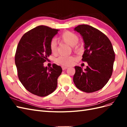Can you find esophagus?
Returning <instances> with one entry per match:
<instances>
[{
  "label": "esophagus",
  "instance_id": "34e87169",
  "mask_svg": "<svg viewBox=\"0 0 127 127\" xmlns=\"http://www.w3.org/2000/svg\"><path fill=\"white\" fill-rule=\"evenodd\" d=\"M62 70H65L67 69V68L68 67H66V66H62Z\"/></svg>",
  "mask_w": 127,
  "mask_h": 127
}]
</instances>
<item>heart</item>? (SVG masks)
<instances>
[{
  "mask_svg": "<svg viewBox=\"0 0 127 127\" xmlns=\"http://www.w3.org/2000/svg\"><path fill=\"white\" fill-rule=\"evenodd\" d=\"M60 39L62 41L66 43L73 48L76 50H79L80 49L79 45H76L78 42V36L73 32L70 31H66L61 35ZM49 49L50 52L53 54H55L57 52V43L55 40H53L50 42ZM75 58L73 56H61L58 57L56 61L63 66H70L73 64L75 62Z\"/></svg>",
  "mask_w": 127,
  "mask_h": 127,
  "instance_id": "heart-1",
  "label": "heart"
}]
</instances>
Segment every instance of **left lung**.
Wrapping results in <instances>:
<instances>
[{"mask_svg": "<svg viewBox=\"0 0 127 127\" xmlns=\"http://www.w3.org/2000/svg\"><path fill=\"white\" fill-rule=\"evenodd\" d=\"M74 31L81 34L85 52L82 61L88 65L75 66L73 82L75 86L86 93H93L103 88L113 72L115 54L112 43L106 35L90 25H79Z\"/></svg>", "mask_w": 127, "mask_h": 127, "instance_id": "obj_1", "label": "left lung"}]
</instances>
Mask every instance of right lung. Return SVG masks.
I'll return each mask as SVG.
<instances>
[{
    "mask_svg": "<svg viewBox=\"0 0 127 127\" xmlns=\"http://www.w3.org/2000/svg\"><path fill=\"white\" fill-rule=\"evenodd\" d=\"M60 30L40 25L25 33L16 49L15 62L18 77L28 91L44 97L57 88L62 68L56 64L45 67L43 63L52 54L50 42Z\"/></svg>",
    "mask_w": 127,
    "mask_h": 127,
    "instance_id": "obj_1",
    "label": "right lung"
}]
</instances>
